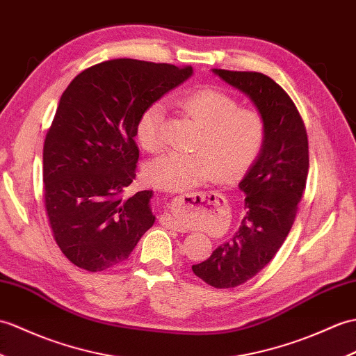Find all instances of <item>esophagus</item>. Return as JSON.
I'll return each instance as SVG.
<instances>
[{"label": "esophagus", "instance_id": "obj_1", "mask_svg": "<svg viewBox=\"0 0 356 356\" xmlns=\"http://www.w3.org/2000/svg\"><path fill=\"white\" fill-rule=\"evenodd\" d=\"M204 193H189V194H184V195H180V198L181 200H186L188 203L186 204H191L193 206V203H195V202H204ZM162 221H163V225H167V226H170V227H172V229H176V230H184V227H181V225H180V221H179V218L176 217V216H165V217H162Z\"/></svg>", "mask_w": 356, "mask_h": 356}]
</instances>
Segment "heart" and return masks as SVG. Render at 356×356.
Segmentation results:
<instances>
[{
    "label": "heart",
    "instance_id": "obj_1",
    "mask_svg": "<svg viewBox=\"0 0 356 356\" xmlns=\"http://www.w3.org/2000/svg\"><path fill=\"white\" fill-rule=\"evenodd\" d=\"M180 107L200 127L194 153H165L148 163L150 184L165 191H184L216 176L229 181L243 176L261 153L266 122L250 109L217 89H198L180 98ZM165 107L153 103L140 113L136 136L145 150L158 152L163 144Z\"/></svg>",
    "mask_w": 356,
    "mask_h": 356
}]
</instances>
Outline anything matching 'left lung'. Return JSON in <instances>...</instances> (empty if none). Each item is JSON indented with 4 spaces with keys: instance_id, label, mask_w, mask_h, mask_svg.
<instances>
[{
    "instance_id": "1",
    "label": "left lung",
    "mask_w": 356,
    "mask_h": 356,
    "mask_svg": "<svg viewBox=\"0 0 356 356\" xmlns=\"http://www.w3.org/2000/svg\"><path fill=\"white\" fill-rule=\"evenodd\" d=\"M212 72L249 98L266 122L261 153L238 185L245 195L241 226L230 241L193 266L208 285L234 288L258 275L290 234L307 185L308 136L299 111L275 80L261 72Z\"/></svg>"
}]
</instances>
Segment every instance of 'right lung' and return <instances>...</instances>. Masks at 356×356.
I'll return each mask as SVG.
<instances>
[{
  "label": "right lung",
  "mask_w": 356,
  "mask_h": 356,
  "mask_svg": "<svg viewBox=\"0 0 356 356\" xmlns=\"http://www.w3.org/2000/svg\"><path fill=\"white\" fill-rule=\"evenodd\" d=\"M191 76V66L113 59L65 89L44 144V193L53 236L74 266H117L153 226V191L122 195L136 176V124Z\"/></svg>",
  "instance_id": "add662e5"
}]
</instances>
